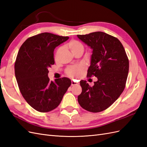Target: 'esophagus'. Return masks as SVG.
Returning <instances> with one entry per match:
<instances>
[{
  "instance_id": "obj_1",
  "label": "esophagus",
  "mask_w": 147,
  "mask_h": 147,
  "mask_svg": "<svg viewBox=\"0 0 147 147\" xmlns=\"http://www.w3.org/2000/svg\"><path fill=\"white\" fill-rule=\"evenodd\" d=\"M78 83H77V82H75V81H72V82H71V84H72V86H74V85H76V84H78Z\"/></svg>"
}]
</instances>
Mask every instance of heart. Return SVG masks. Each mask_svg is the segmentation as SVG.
Listing matches in <instances>:
<instances>
[{
    "label": "heart",
    "instance_id": "b5f03b06",
    "mask_svg": "<svg viewBox=\"0 0 147 147\" xmlns=\"http://www.w3.org/2000/svg\"><path fill=\"white\" fill-rule=\"evenodd\" d=\"M67 47L73 54L78 51H83V46L82 44L80 42L75 40H70L67 44ZM84 69H85V67L82 64L70 66L66 69V74L71 78L77 77L80 76L84 72Z\"/></svg>",
    "mask_w": 147,
    "mask_h": 147
}]
</instances>
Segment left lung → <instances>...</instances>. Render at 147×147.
Segmentation results:
<instances>
[{
  "label": "left lung",
  "mask_w": 147,
  "mask_h": 147,
  "mask_svg": "<svg viewBox=\"0 0 147 147\" xmlns=\"http://www.w3.org/2000/svg\"><path fill=\"white\" fill-rule=\"evenodd\" d=\"M92 50L88 77L94 75L97 81L90 86L80 81L82 92L78 96L79 104L91 112H102L113 104L121 94L129 72V60L119 40L103 32L77 35Z\"/></svg>",
  "instance_id": "left-lung-1"
}]
</instances>
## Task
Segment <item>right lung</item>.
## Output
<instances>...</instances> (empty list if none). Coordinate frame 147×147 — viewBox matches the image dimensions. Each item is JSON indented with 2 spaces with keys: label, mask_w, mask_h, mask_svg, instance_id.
Wrapping results in <instances>:
<instances>
[{
  "label": "right lung",
  "mask_w": 147,
  "mask_h": 147,
  "mask_svg": "<svg viewBox=\"0 0 147 147\" xmlns=\"http://www.w3.org/2000/svg\"><path fill=\"white\" fill-rule=\"evenodd\" d=\"M69 37L44 32L28 38L20 47L15 73L20 92L26 102L40 112L59 105L71 80L66 77L50 81L48 69L55 64L54 50Z\"/></svg>",
  "instance_id": "add662e5"
}]
</instances>
